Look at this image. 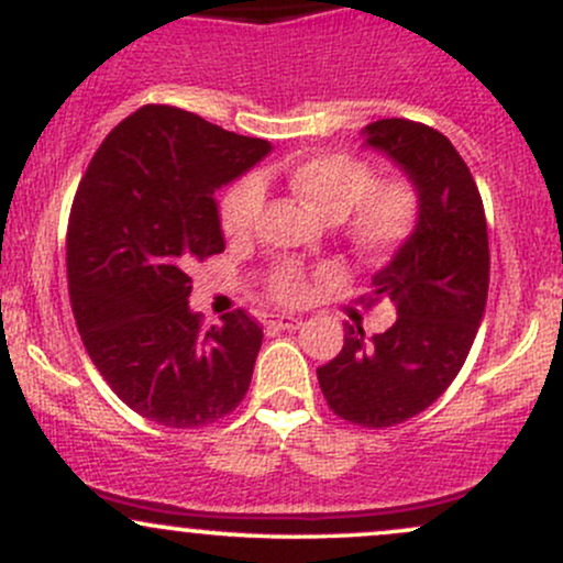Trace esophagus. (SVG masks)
Masks as SVG:
<instances>
[{"label": "esophagus", "instance_id": "1", "mask_svg": "<svg viewBox=\"0 0 563 563\" xmlns=\"http://www.w3.org/2000/svg\"><path fill=\"white\" fill-rule=\"evenodd\" d=\"M264 325H267L269 331H296V328H301V318H290V314H267Z\"/></svg>", "mask_w": 563, "mask_h": 563}]
</instances>
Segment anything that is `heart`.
Returning a JSON list of instances; mask_svg holds the SVG:
<instances>
[{
  "mask_svg": "<svg viewBox=\"0 0 563 563\" xmlns=\"http://www.w3.org/2000/svg\"><path fill=\"white\" fill-rule=\"evenodd\" d=\"M286 185L314 214L339 222L346 241L365 256H384L397 251L418 224V192L407 179L376 183L371 166L346 153H320L294 161ZM262 185L243 179L222 198V228L230 238H245L254 230L262 211ZM273 290L283 301H301L309 283L299 264L283 262L273 269Z\"/></svg>",
  "mask_w": 563,
  "mask_h": 563,
  "instance_id": "1",
  "label": "heart"
}]
</instances>
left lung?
I'll list each match as a JSON object with an SVG mask.
<instances>
[{"instance_id": "8db88e82", "label": "left lung", "mask_w": 563, "mask_h": 563, "mask_svg": "<svg viewBox=\"0 0 563 563\" xmlns=\"http://www.w3.org/2000/svg\"><path fill=\"white\" fill-rule=\"evenodd\" d=\"M360 134L416 187L421 209L360 299H389L394 325L371 339L346 325L344 349L318 367V380L335 416L386 429L434 405L466 363L487 307V219L466 161L437 129L380 119Z\"/></svg>"}]
</instances>
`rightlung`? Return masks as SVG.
<instances>
[{
    "mask_svg": "<svg viewBox=\"0 0 563 563\" xmlns=\"http://www.w3.org/2000/svg\"><path fill=\"white\" fill-rule=\"evenodd\" d=\"M273 145L172 106H145L102 140L68 222L76 325L121 402L169 429L214 423L241 405L262 346L243 309L200 328L190 267L222 254L217 190Z\"/></svg>",
    "mask_w": 563,
    "mask_h": 563,
    "instance_id": "1",
    "label": "right lung"
}]
</instances>
